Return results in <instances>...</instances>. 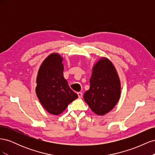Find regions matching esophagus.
Masks as SVG:
<instances>
[{"mask_svg": "<svg viewBox=\"0 0 155 155\" xmlns=\"http://www.w3.org/2000/svg\"><path fill=\"white\" fill-rule=\"evenodd\" d=\"M78 95L79 98H81L83 96V94L81 92H78Z\"/></svg>", "mask_w": 155, "mask_h": 155, "instance_id": "34e87169", "label": "esophagus"}]
</instances>
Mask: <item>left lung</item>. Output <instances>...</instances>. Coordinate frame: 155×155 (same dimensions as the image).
<instances>
[{"instance_id": "8db88e82", "label": "left lung", "mask_w": 155, "mask_h": 155, "mask_svg": "<svg viewBox=\"0 0 155 155\" xmlns=\"http://www.w3.org/2000/svg\"><path fill=\"white\" fill-rule=\"evenodd\" d=\"M90 88L84 100L97 115L104 116L114 109L121 94V82L111 61L101 57L93 65Z\"/></svg>"}]
</instances>
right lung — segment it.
Returning <instances> with one entry per match:
<instances>
[{"mask_svg": "<svg viewBox=\"0 0 155 155\" xmlns=\"http://www.w3.org/2000/svg\"><path fill=\"white\" fill-rule=\"evenodd\" d=\"M63 58L52 53L42 63L36 79L35 92L45 109L59 115L78 96L68 86L63 76Z\"/></svg>", "mask_w": 155, "mask_h": 155, "instance_id": "right-lung-1", "label": "right lung"}]
</instances>
